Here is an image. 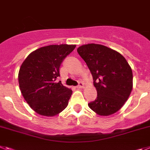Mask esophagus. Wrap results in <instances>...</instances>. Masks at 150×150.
Returning <instances> with one entry per match:
<instances>
[{
  "label": "esophagus",
  "instance_id": "obj_1",
  "mask_svg": "<svg viewBox=\"0 0 150 150\" xmlns=\"http://www.w3.org/2000/svg\"><path fill=\"white\" fill-rule=\"evenodd\" d=\"M77 88H84V84L82 82H79V85L77 86Z\"/></svg>",
  "mask_w": 150,
  "mask_h": 150
}]
</instances>
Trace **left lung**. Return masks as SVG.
<instances>
[{"label":"left lung","instance_id":"left-lung-1","mask_svg":"<svg viewBox=\"0 0 150 150\" xmlns=\"http://www.w3.org/2000/svg\"><path fill=\"white\" fill-rule=\"evenodd\" d=\"M77 51L88 65L97 92V99L88 106L101 116L117 112L133 88L132 69L128 62L120 53L102 44H84Z\"/></svg>","mask_w":150,"mask_h":150}]
</instances>
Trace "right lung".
<instances>
[{"label":"right lung","instance_id":"obj_1","mask_svg":"<svg viewBox=\"0 0 150 150\" xmlns=\"http://www.w3.org/2000/svg\"><path fill=\"white\" fill-rule=\"evenodd\" d=\"M75 44L49 45L32 52L23 61L18 75L19 89L27 103L38 114L52 117L63 111L72 91L56 82L59 66Z\"/></svg>","mask_w":150,"mask_h":150}]
</instances>
